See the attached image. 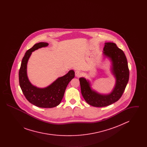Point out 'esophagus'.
Here are the masks:
<instances>
[{
  "instance_id": "esophagus-1",
  "label": "esophagus",
  "mask_w": 147,
  "mask_h": 147,
  "mask_svg": "<svg viewBox=\"0 0 147 147\" xmlns=\"http://www.w3.org/2000/svg\"><path fill=\"white\" fill-rule=\"evenodd\" d=\"M75 75L76 77H79L82 75V73L79 70H76L75 71Z\"/></svg>"
}]
</instances>
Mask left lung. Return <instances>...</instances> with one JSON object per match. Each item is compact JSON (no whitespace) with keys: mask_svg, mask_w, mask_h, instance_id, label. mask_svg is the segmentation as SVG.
I'll list each match as a JSON object with an SVG mask.
<instances>
[{"mask_svg":"<svg viewBox=\"0 0 147 147\" xmlns=\"http://www.w3.org/2000/svg\"><path fill=\"white\" fill-rule=\"evenodd\" d=\"M102 55L111 62V72L116 82L112 91L102 94L91 88L89 80L79 78L81 92L86 102L94 107H104L117 101L122 95L129 80V69L126 56L113 42H106Z\"/></svg>","mask_w":147,"mask_h":147,"instance_id":"1","label":"left lung"}]
</instances>
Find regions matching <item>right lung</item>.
Returning a JSON list of instances; mask_svg holds the SVG:
<instances>
[{
    "label": "right lung",
    "mask_w": 147,
    "mask_h": 147,
    "mask_svg": "<svg viewBox=\"0 0 147 147\" xmlns=\"http://www.w3.org/2000/svg\"><path fill=\"white\" fill-rule=\"evenodd\" d=\"M48 46V43L40 42L28 50L22 59L19 73V84L25 98L31 104L42 108H52L59 105L68 84L75 76L74 71L70 70L65 75L58 78L47 87L38 88L32 84L27 73L28 59L32 52Z\"/></svg>",
    "instance_id": "add662e5"
}]
</instances>
